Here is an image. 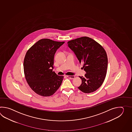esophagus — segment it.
Here are the masks:
<instances>
[{"label":"esophagus","instance_id":"obj_1","mask_svg":"<svg viewBox=\"0 0 132 132\" xmlns=\"http://www.w3.org/2000/svg\"><path fill=\"white\" fill-rule=\"evenodd\" d=\"M67 77L70 79H73L75 78V76H67Z\"/></svg>","mask_w":132,"mask_h":132}]
</instances>
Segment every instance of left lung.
Instances as JSON below:
<instances>
[{"instance_id": "8db88e82", "label": "left lung", "mask_w": 132, "mask_h": 132, "mask_svg": "<svg viewBox=\"0 0 132 132\" xmlns=\"http://www.w3.org/2000/svg\"><path fill=\"white\" fill-rule=\"evenodd\" d=\"M70 49L76 54L82 69L85 77L79 76L81 84L78 87L85 93H93L103 84L107 74L108 57L103 47L94 39L82 37L67 42Z\"/></svg>"}]
</instances>
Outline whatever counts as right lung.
<instances>
[{
	"mask_svg": "<svg viewBox=\"0 0 132 132\" xmlns=\"http://www.w3.org/2000/svg\"><path fill=\"white\" fill-rule=\"evenodd\" d=\"M65 42L39 40L27 51L23 61L26 80L31 90L43 97L52 95L62 84L63 76L53 71L54 55Z\"/></svg>",
	"mask_w": 132,
	"mask_h": 132,
	"instance_id": "right-lung-1",
	"label": "right lung"
}]
</instances>
